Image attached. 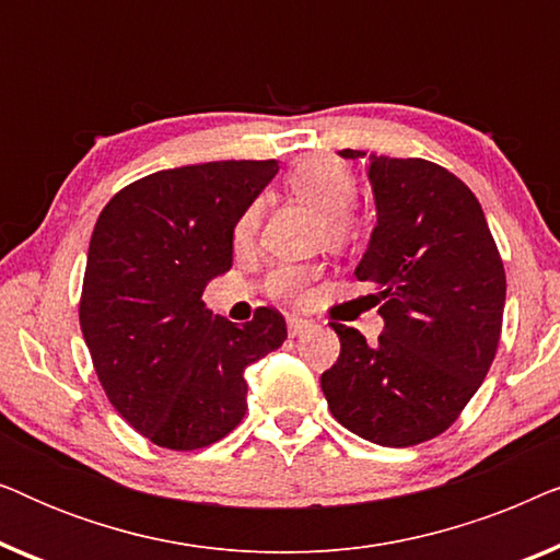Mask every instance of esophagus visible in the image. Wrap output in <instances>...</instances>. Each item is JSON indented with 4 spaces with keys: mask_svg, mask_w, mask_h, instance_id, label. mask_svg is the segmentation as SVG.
I'll use <instances>...</instances> for the list:
<instances>
[{
    "mask_svg": "<svg viewBox=\"0 0 560 560\" xmlns=\"http://www.w3.org/2000/svg\"><path fill=\"white\" fill-rule=\"evenodd\" d=\"M313 328V320H308V318H303V316H290L288 318V334L293 336H303V334H308Z\"/></svg>",
    "mask_w": 560,
    "mask_h": 560,
    "instance_id": "esophagus-1",
    "label": "esophagus"
}]
</instances>
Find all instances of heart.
<instances>
[{
	"instance_id": "heart-1",
	"label": "heart",
	"mask_w": 560,
	"mask_h": 560,
	"mask_svg": "<svg viewBox=\"0 0 560 560\" xmlns=\"http://www.w3.org/2000/svg\"><path fill=\"white\" fill-rule=\"evenodd\" d=\"M290 194L311 203L313 209L320 211V229L318 234L324 236L326 244L331 247H347L349 242L357 240L359 224L349 206L357 198V178L351 167L343 160L334 155H313L298 163L288 173ZM262 224V203L255 201L242 211V217L234 224V244L236 247H247L255 240ZM316 270L308 265H282L270 272L267 278V293L275 298H293L301 295Z\"/></svg>"
}]
</instances>
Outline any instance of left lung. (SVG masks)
Wrapping results in <instances>:
<instances>
[{"label": "left lung", "mask_w": 560, "mask_h": 560, "mask_svg": "<svg viewBox=\"0 0 560 560\" xmlns=\"http://www.w3.org/2000/svg\"><path fill=\"white\" fill-rule=\"evenodd\" d=\"M370 183L377 226L354 275L372 285L366 298L385 328L366 343L357 328L331 324L341 354L320 389L359 439L405 448L446 431L485 382L508 280L477 196L446 167L370 155Z\"/></svg>", "instance_id": "1"}]
</instances>
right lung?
Wrapping results in <instances>:
<instances>
[{
  "label": "right lung",
  "instance_id": "1",
  "mask_svg": "<svg viewBox=\"0 0 560 560\" xmlns=\"http://www.w3.org/2000/svg\"><path fill=\"white\" fill-rule=\"evenodd\" d=\"M278 171V160L158 171L98 213L83 341L114 410L158 446L196 451L232 433L247 412L244 370L288 339L275 308L236 326L203 303V288L232 267L236 219Z\"/></svg>",
  "mask_w": 560,
  "mask_h": 560
}]
</instances>
